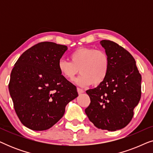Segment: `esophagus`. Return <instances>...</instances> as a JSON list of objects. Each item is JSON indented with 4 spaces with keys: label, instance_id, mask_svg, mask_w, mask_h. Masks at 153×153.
<instances>
[{
    "label": "esophagus",
    "instance_id": "obj_1",
    "mask_svg": "<svg viewBox=\"0 0 153 153\" xmlns=\"http://www.w3.org/2000/svg\"><path fill=\"white\" fill-rule=\"evenodd\" d=\"M77 92H78L79 94H81V93H83L84 91H83V89L80 88H77Z\"/></svg>",
    "mask_w": 153,
    "mask_h": 153
}]
</instances>
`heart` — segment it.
<instances>
[{
	"mask_svg": "<svg viewBox=\"0 0 153 153\" xmlns=\"http://www.w3.org/2000/svg\"><path fill=\"white\" fill-rule=\"evenodd\" d=\"M70 61L60 59L58 68L60 74L70 81H73L78 74L81 76L76 82L81 86L91 83L100 85L107 76L110 68L109 58L105 51L93 48H80L70 56Z\"/></svg>",
	"mask_w": 153,
	"mask_h": 153,
	"instance_id": "1",
	"label": "heart"
}]
</instances>
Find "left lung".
Returning a JSON list of instances; mask_svg holds the SVG:
<instances>
[{"mask_svg":"<svg viewBox=\"0 0 153 153\" xmlns=\"http://www.w3.org/2000/svg\"><path fill=\"white\" fill-rule=\"evenodd\" d=\"M109 58L110 68L103 82L86 91L91 103L85 109L97 128L116 131L127 126L141 95V75L129 51L110 40H102Z\"/></svg>","mask_w":153,"mask_h":153,"instance_id":"8db88e82","label":"left lung"}]
</instances>
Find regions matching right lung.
<instances>
[{
	"instance_id": "add662e5",
	"label": "right lung",
	"mask_w": 153,
	"mask_h": 153,
	"mask_svg": "<svg viewBox=\"0 0 153 153\" xmlns=\"http://www.w3.org/2000/svg\"><path fill=\"white\" fill-rule=\"evenodd\" d=\"M68 47L51 42L33 46L19 58L8 88L18 118L35 131L49 129L78 96L76 87L62 76L58 61Z\"/></svg>"
}]
</instances>
